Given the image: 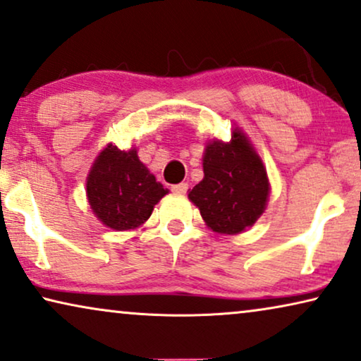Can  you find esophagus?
I'll use <instances>...</instances> for the list:
<instances>
[{
    "label": "esophagus",
    "instance_id": "obj_1",
    "mask_svg": "<svg viewBox=\"0 0 361 361\" xmlns=\"http://www.w3.org/2000/svg\"><path fill=\"white\" fill-rule=\"evenodd\" d=\"M171 191L176 192V195H185L188 191V183H178V185L171 186Z\"/></svg>",
    "mask_w": 361,
    "mask_h": 361
}]
</instances>
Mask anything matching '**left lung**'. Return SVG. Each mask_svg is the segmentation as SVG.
Instances as JSON below:
<instances>
[{
	"label": "left lung",
	"instance_id": "8db88e82",
	"mask_svg": "<svg viewBox=\"0 0 361 361\" xmlns=\"http://www.w3.org/2000/svg\"><path fill=\"white\" fill-rule=\"evenodd\" d=\"M202 178L188 197L200 209L206 226L217 233L235 235L255 224L270 196L267 169L242 130L231 142H207Z\"/></svg>",
	"mask_w": 361,
	"mask_h": 361
}]
</instances>
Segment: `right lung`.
<instances>
[{"mask_svg": "<svg viewBox=\"0 0 361 361\" xmlns=\"http://www.w3.org/2000/svg\"><path fill=\"white\" fill-rule=\"evenodd\" d=\"M166 192L139 160L135 149L126 152L113 144L99 152L86 178L90 207L114 231L140 227Z\"/></svg>", "mask_w": 361, "mask_h": 361, "instance_id": "obj_1", "label": "right lung"}]
</instances>
